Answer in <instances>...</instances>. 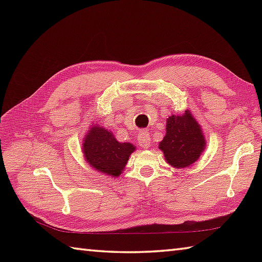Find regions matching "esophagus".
Wrapping results in <instances>:
<instances>
[{"label": "esophagus", "mask_w": 262, "mask_h": 262, "mask_svg": "<svg viewBox=\"0 0 262 262\" xmlns=\"http://www.w3.org/2000/svg\"><path fill=\"white\" fill-rule=\"evenodd\" d=\"M138 145L142 146L143 148H148L151 146V136H149L147 130L142 132L138 135Z\"/></svg>", "instance_id": "34e87169"}]
</instances>
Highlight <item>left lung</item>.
Returning <instances> with one entry per match:
<instances>
[{
	"label": "left lung",
	"instance_id": "left-lung-1",
	"mask_svg": "<svg viewBox=\"0 0 262 262\" xmlns=\"http://www.w3.org/2000/svg\"><path fill=\"white\" fill-rule=\"evenodd\" d=\"M206 141L197 120L190 111L182 116H170L166 119V133L159 148L162 149L166 162L177 169L194 163L204 152Z\"/></svg>",
	"mask_w": 262,
	"mask_h": 262
}]
</instances>
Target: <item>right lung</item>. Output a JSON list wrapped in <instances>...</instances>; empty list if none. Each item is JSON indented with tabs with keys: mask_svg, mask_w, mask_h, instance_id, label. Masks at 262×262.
I'll return each mask as SVG.
<instances>
[{
	"mask_svg": "<svg viewBox=\"0 0 262 262\" xmlns=\"http://www.w3.org/2000/svg\"><path fill=\"white\" fill-rule=\"evenodd\" d=\"M82 149L86 162L96 171L118 177L135 151V146L130 143H119L110 130L94 126L84 137Z\"/></svg>",
	"mask_w": 262,
	"mask_h": 262,
	"instance_id": "right-lung-1",
	"label": "right lung"
}]
</instances>
